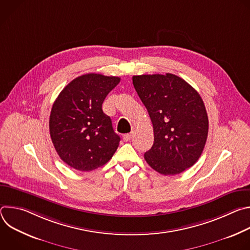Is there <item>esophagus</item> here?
<instances>
[{
	"instance_id": "esophagus-1",
	"label": "esophagus",
	"mask_w": 250,
	"mask_h": 250,
	"mask_svg": "<svg viewBox=\"0 0 250 250\" xmlns=\"http://www.w3.org/2000/svg\"><path fill=\"white\" fill-rule=\"evenodd\" d=\"M123 138H124L125 141H129V140L132 138V133H131V132H130V133H126V134L124 135Z\"/></svg>"
}]
</instances>
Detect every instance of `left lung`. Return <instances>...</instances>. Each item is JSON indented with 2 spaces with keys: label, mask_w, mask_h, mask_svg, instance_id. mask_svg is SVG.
Here are the masks:
<instances>
[{
  "label": "left lung",
  "mask_w": 250,
  "mask_h": 250,
  "mask_svg": "<svg viewBox=\"0 0 250 250\" xmlns=\"http://www.w3.org/2000/svg\"><path fill=\"white\" fill-rule=\"evenodd\" d=\"M132 84L153 125L154 142L145 153L146 162L162 175L179 174L193 166L208 131L200 94L170 73L133 76Z\"/></svg>",
  "instance_id": "left-lung-1"
}]
</instances>
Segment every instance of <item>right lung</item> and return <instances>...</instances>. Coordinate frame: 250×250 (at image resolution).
<instances>
[{"instance_id":"obj_1","label":"right lung","mask_w":250,"mask_h":250,"mask_svg":"<svg viewBox=\"0 0 250 250\" xmlns=\"http://www.w3.org/2000/svg\"><path fill=\"white\" fill-rule=\"evenodd\" d=\"M121 78L89 73L71 81L55 100L49 132L59 157L79 171H92L108 162L121 137L102 104Z\"/></svg>"}]
</instances>
